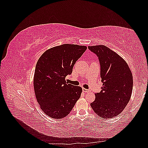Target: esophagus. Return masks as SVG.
<instances>
[{
    "label": "esophagus",
    "mask_w": 148,
    "mask_h": 148,
    "mask_svg": "<svg viewBox=\"0 0 148 148\" xmlns=\"http://www.w3.org/2000/svg\"><path fill=\"white\" fill-rule=\"evenodd\" d=\"M83 91L84 92H88L89 91V89H85V88H83Z\"/></svg>",
    "instance_id": "1"
}]
</instances>
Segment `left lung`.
Instances as JSON below:
<instances>
[{"label": "left lung", "mask_w": 148, "mask_h": 148, "mask_svg": "<svg viewBox=\"0 0 148 148\" xmlns=\"http://www.w3.org/2000/svg\"><path fill=\"white\" fill-rule=\"evenodd\" d=\"M97 56L101 66L100 92L96 93L91 106L95 112L104 119L120 114L130 99L133 89V76L127 64L117 53L104 45L88 46Z\"/></svg>", "instance_id": "8db88e82"}]
</instances>
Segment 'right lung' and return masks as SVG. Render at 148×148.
<instances>
[{
  "instance_id": "right-lung-1",
  "label": "right lung",
  "mask_w": 148,
  "mask_h": 148,
  "mask_svg": "<svg viewBox=\"0 0 148 148\" xmlns=\"http://www.w3.org/2000/svg\"><path fill=\"white\" fill-rule=\"evenodd\" d=\"M84 46L65 44L49 49L40 57L35 68L34 89L38 102L49 117H65L81 96L82 88L68 84L65 77L86 50Z\"/></svg>"
}]
</instances>
